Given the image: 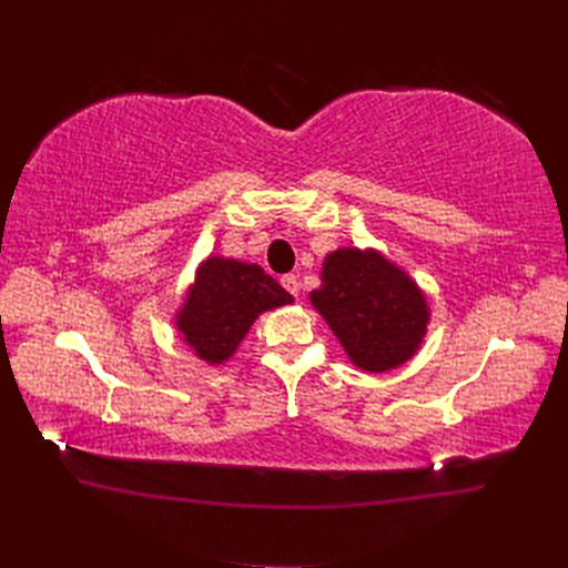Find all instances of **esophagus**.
I'll list each match as a JSON object with an SVG mask.
<instances>
[{"mask_svg":"<svg viewBox=\"0 0 568 568\" xmlns=\"http://www.w3.org/2000/svg\"><path fill=\"white\" fill-rule=\"evenodd\" d=\"M282 286L288 291L291 296H298L301 286H298V280L294 277V274H284V277H282Z\"/></svg>","mask_w":568,"mask_h":568,"instance_id":"obj_1","label":"esophagus"}]
</instances>
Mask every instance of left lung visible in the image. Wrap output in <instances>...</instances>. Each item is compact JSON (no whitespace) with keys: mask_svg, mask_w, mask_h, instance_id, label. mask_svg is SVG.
<instances>
[{"mask_svg":"<svg viewBox=\"0 0 568 568\" xmlns=\"http://www.w3.org/2000/svg\"><path fill=\"white\" fill-rule=\"evenodd\" d=\"M320 280L311 303L357 369L382 374L419 351L432 311L417 282L384 253L336 248Z\"/></svg>","mask_w":568,"mask_h":568,"instance_id":"obj_1","label":"left lung"}]
</instances>
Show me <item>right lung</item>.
Instances as JSON below:
<instances>
[{"mask_svg": "<svg viewBox=\"0 0 568 568\" xmlns=\"http://www.w3.org/2000/svg\"><path fill=\"white\" fill-rule=\"evenodd\" d=\"M288 303H294V296L261 265L209 255L186 288L175 326L199 359L222 365L236 353L257 317Z\"/></svg>", "mask_w": 568, "mask_h": 568, "instance_id": "right-lung-1", "label": "right lung"}]
</instances>
